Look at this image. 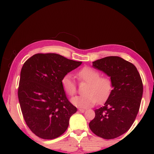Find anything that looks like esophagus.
<instances>
[{"mask_svg": "<svg viewBox=\"0 0 154 154\" xmlns=\"http://www.w3.org/2000/svg\"><path fill=\"white\" fill-rule=\"evenodd\" d=\"M78 111L80 113H84L85 111V109H78Z\"/></svg>", "mask_w": 154, "mask_h": 154, "instance_id": "1", "label": "esophagus"}]
</instances>
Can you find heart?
I'll list each match as a JSON object with an SVG mask.
<instances>
[{"instance_id":"heart-1","label":"heart","mask_w":154,"mask_h":154,"mask_svg":"<svg viewBox=\"0 0 154 154\" xmlns=\"http://www.w3.org/2000/svg\"><path fill=\"white\" fill-rule=\"evenodd\" d=\"M80 82H87L84 88L85 94L72 98L73 105L79 108H88L94 106L97 101L102 102L109 97L112 90V81L106 76H100L98 70L91 66H85L77 73ZM63 90L67 95H73L77 91L75 80L70 75H66L61 81Z\"/></svg>"}]
</instances>
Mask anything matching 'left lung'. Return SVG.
<instances>
[{
  "mask_svg": "<svg viewBox=\"0 0 154 154\" xmlns=\"http://www.w3.org/2000/svg\"><path fill=\"white\" fill-rule=\"evenodd\" d=\"M93 66L110 77L113 90L103 106L95 110L89 123L91 131L103 139L125 133L135 121L143 96L142 79L135 65L119 56H107Z\"/></svg>",
  "mask_w": 154,
  "mask_h": 154,
  "instance_id": "1",
  "label": "left lung"
}]
</instances>
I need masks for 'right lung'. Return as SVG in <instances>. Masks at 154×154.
I'll use <instances>...</instances> for the list:
<instances>
[{
    "label": "right lung",
    "instance_id": "1",
    "mask_svg": "<svg viewBox=\"0 0 154 154\" xmlns=\"http://www.w3.org/2000/svg\"><path fill=\"white\" fill-rule=\"evenodd\" d=\"M81 63L56 54H37L24 62L19 101L26 125L38 137L55 139L68 128L77 108L67 99L61 81Z\"/></svg>",
    "mask_w": 154,
    "mask_h": 154
}]
</instances>
